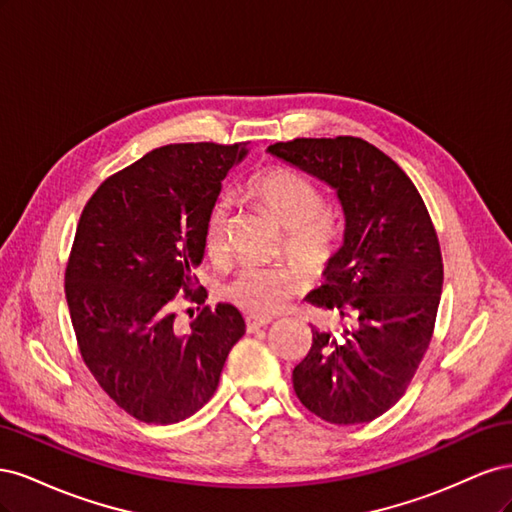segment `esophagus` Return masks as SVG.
<instances>
[{
    "mask_svg": "<svg viewBox=\"0 0 512 512\" xmlns=\"http://www.w3.org/2000/svg\"><path fill=\"white\" fill-rule=\"evenodd\" d=\"M273 320L269 318V316H247L245 318V324H247V331L250 333H254V331H258V329H262V327H267V324H271Z\"/></svg>",
    "mask_w": 512,
    "mask_h": 512,
    "instance_id": "34e87169",
    "label": "esophagus"
}]
</instances>
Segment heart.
<instances>
[{"instance_id": "heart-1", "label": "heart", "mask_w": 512, "mask_h": 512, "mask_svg": "<svg viewBox=\"0 0 512 512\" xmlns=\"http://www.w3.org/2000/svg\"><path fill=\"white\" fill-rule=\"evenodd\" d=\"M250 194L286 226L288 252L309 269H320L335 256L342 241V224L324 211V196L314 181L286 166L260 170L250 181ZM232 198L213 200L205 220V250L213 258L228 252ZM301 286L299 271L288 267L243 265L226 284V297L256 316H271L290 301Z\"/></svg>"}]
</instances>
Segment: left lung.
Masks as SVG:
<instances>
[{
	"mask_svg": "<svg viewBox=\"0 0 512 512\" xmlns=\"http://www.w3.org/2000/svg\"><path fill=\"white\" fill-rule=\"evenodd\" d=\"M335 190L344 241L307 301L352 324L314 342L292 371L301 404L335 425L369 423L406 393L429 348L442 254L410 177L363 138H294L267 149Z\"/></svg>",
	"mask_w": 512,
	"mask_h": 512,
	"instance_id": "8db88e82",
	"label": "left lung"
}]
</instances>
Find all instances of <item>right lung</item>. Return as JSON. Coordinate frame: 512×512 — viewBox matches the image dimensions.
<instances>
[{
	"mask_svg": "<svg viewBox=\"0 0 512 512\" xmlns=\"http://www.w3.org/2000/svg\"><path fill=\"white\" fill-rule=\"evenodd\" d=\"M247 151V143L153 149L108 177L83 209L66 269L76 342L106 395L143 423H179L203 408L245 333L239 309L218 303L179 335L173 299L194 292L207 213Z\"/></svg>",
	"mask_w": 512,
	"mask_h": 512,
	"instance_id": "obj_1",
	"label": "right lung"
}]
</instances>
